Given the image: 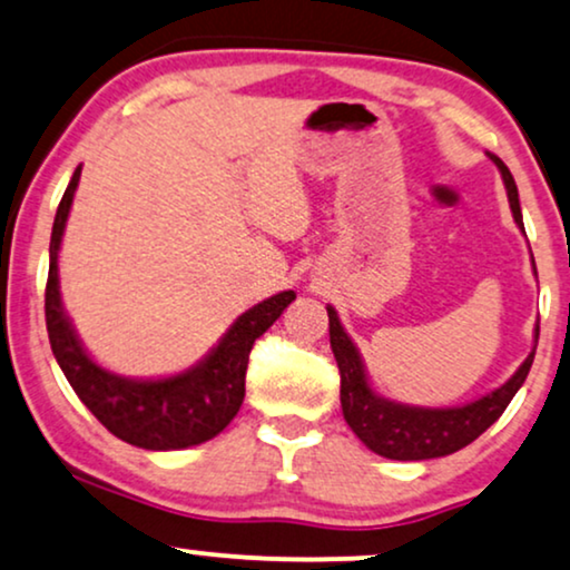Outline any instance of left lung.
I'll list each match as a JSON object with an SVG mask.
<instances>
[{
	"instance_id": "8db88e82",
	"label": "left lung",
	"mask_w": 570,
	"mask_h": 570,
	"mask_svg": "<svg viewBox=\"0 0 570 570\" xmlns=\"http://www.w3.org/2000/svg\"><path fill=\"white\" fill-rule=\"evenodd\" d=\"M491 159L504 177L512 217H515L518 228L525 233L523 212H520L518 202V185L512 180L507 164L499 159V156H491ZM533 273H537V263H533ZM326 313L328 340H332V353L340 366V401L345 422L351 424L353 433L366 443V449H372L374 454L380 456L397 459V462H420V459L449 456L454 454V451L464 449V445H470L478 435H483L485 430L504 414V409L510 406V401L525 382L528 372H531L533 355H537V347H533V351L528 353V358L520 363L518 372L512 374L502 387L491 390L489 395L478 397V401L468 403V406H409V403L387 401V397L374 393V387L368 385V376L366 368H363L361 355L355 351L353 340L347 337L345 328L340 324L337 311L328 305Z\"/></svg>"
}]
</instances>
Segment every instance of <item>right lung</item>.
I'll list each match as a JSON object with an SVG mask.
<instances>
[{
  "mask_svg": "<svg viewBox=\"0 0 570 570\" xmlns=\"http://www.w3.org/2000/svg\"><path fill=\"white\" fill-rule=\"evenodd\" d=\"M81 164L58 204L50 238V276L45 289L47 334L58 366L79 401L98 416L108 433L148 451H175L198 445L223 433L244 403L246 363L257 337L276 324L297 294L278 292L238 315L217 347L188 372L164 380H129L106 372L89 358L60 303L58 249L68 212L77 194Z\"/></svg>",
  "mask_w": 570,
  "mask_h": 570,
  "instance_id": "right-lung-1",
  "label": "right lung"
}]
</instances>
